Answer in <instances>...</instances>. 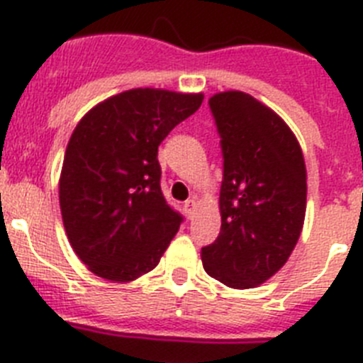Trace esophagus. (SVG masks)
<instances>
[{
	"instance_id": "esophagus-1",
	"label": "esophagus",
	"mask_w": 363,
	"mask_h": 363,
	"mask_svg": "<svg viewBox=\"0 0 363 363\" xmlns=\"http://www.w3.org/2000/svg\"><path fill=\"white\" fill-rule=\"evenodd\" d=\"M195 206H197V201H195V197L188 199V201L184 202V210H186V215H188L189 218L194 217V213H195Z\"/></svg>"
}]
</instances>
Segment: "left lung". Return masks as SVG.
I'll use <instances>...</instances> for the list:
<instances>
[{"label":"left lung","instance_id":"left-lung-1","mask_svg":"<svg viewBox=\"0 0 363 363\" xmlns=\"http://www.w3.org/2000/svg\"><path fill=\"white\" fill-rule=\"evenodd\" d=\"M220 137V233L202 247L206 273L235 289L255 287L289 259L306 215V164L295 135L244 92L208 101Z\"/></svg>","mask_w":363,"mask_h":363}]
</instances>
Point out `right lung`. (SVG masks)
<instances>
[{"label": "right lung", "instance_id": "1", "mask_svg": "<svg viewBox=\"0 0 363 363\" xmlns=\"http://www.w3.org/2000/svg\"><path fill=\"white\" fill-rule=\"evenodd\" d=\"M202 94L135 88L97 104L68 141L60 204L68 240L97 277L130 282L157 266L184 220L161 189L159 145Z\"/></svg>", "mask_w": 363, "mask_h": 363}]
</instances>
